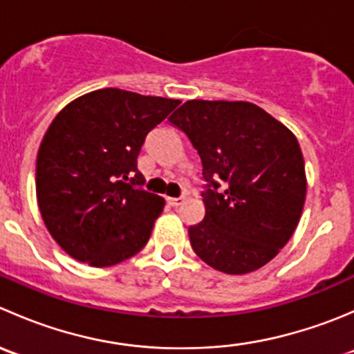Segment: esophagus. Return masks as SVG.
<instances>
[{
	"mask_svg": "<svg viewBox=\"0 0 354 354\" xmlns=\"http://www.w3.org/2000/svg\"><path fill=\"white\" fill-rule=\"evenodd\" d=\"M167 200V203H169V205H173V207H178V205H181V203L185 202V197H167L166 198Z\"/></svg>",
	"mask_w": 354,
	"mask_h": 354,
	"instance_id": "34e87169",
	"label": "esophagus"
}]
</instances>
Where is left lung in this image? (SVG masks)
<instances>
[{"label": "left lung", "instance_id": "left-lung-1", "mask_svg": "<svg viewBox=\"0 0 354 354\" xmlns=\"http://www.w3.org/2000/svg\"><path fill=\"white\" fill-rule=\"evenodd\" d=\"M169 123L202 160L205 216L188 227L194 252L233 276L263 267L288 243L305 205V160L292 131L245 101H187Z\"/></svg>", "mask_w": 354, "mask_h": 354}]
</instances>
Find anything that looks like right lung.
Wrapping results in <instances>:
<instances>
[{
	"label": "right lung",
	"instance_id": "right-lung-1",
	"mask_svg": "<svg viewBox=\"0 0 354 354\" xmlns=\"http://www.w3.org/2000/svg\"><path fill=\"white\" fill-rule=\"evenodd\" d=\"M180 101L101 88L75 99L49 124L35 164L46 227L70 257L111 267L147 245L164 198L142 188L137 157Z\"/></svg>",
	"mask_w": 354,
	"mask_h": 354
}]
</instances>
